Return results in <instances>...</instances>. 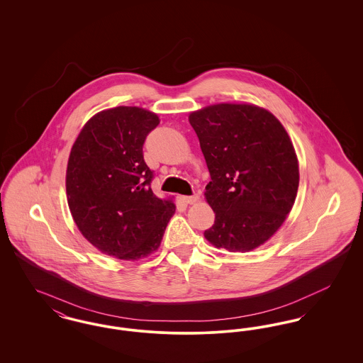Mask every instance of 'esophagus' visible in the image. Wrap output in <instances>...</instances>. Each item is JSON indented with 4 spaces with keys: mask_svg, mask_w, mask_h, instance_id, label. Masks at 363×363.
Wrapping results in <instances>:
<instances>
[{
    "mask_svg": "<svg viewBox=\"0 0 363 363\" xmlns=\"http://www.w3.org/2000/svg\"><path fill=\"white\" fill-rule=\"evenodd\" d=\"M182 200H184L186 204H196V203L200 200V197H199L197 194H193V196H185V197H182Z\"/></svg>",
    "mask_w": 363,
    "mask_h": 363,
    "instance_id": "obj_1",
    "label": "esophagus"
}]
</instances>
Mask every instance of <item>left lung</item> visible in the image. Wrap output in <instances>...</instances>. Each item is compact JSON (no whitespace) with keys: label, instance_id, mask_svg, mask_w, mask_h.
<instances>
[{"label":"left lung","instance_id":"obj_1","mask_svg":"<svg viewBox=\"0 0 363 363\" xmlns=\"http://www.w3.org/2000/svg\"><path fill=\"white\" fill-rule=\"evenodd\" d=\"M189 122L211 174L204 196L215 223L206 240L234 253L259 247L295 203L299 166L291 138L256 104H209L191 111Z\"/></svg>","mask_w":363,"mask_h":363}]
</instances>
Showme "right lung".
Wrapping results in <instances>:
<instances>
[{
    "label": "right lung",
    "mask_w": 363,
    "mask_h": 363,
    "mask_svg": "<svg viewBox=\"0 0 363 363\" xmlns=\"http://www.w3.org/2000/svg\"><path fill=\"white\" fill-rule=\"evenodd\" d=\"M159 122L138 106L102 110L72 145L65 179L70 213L86 241L107 256L148 257L175 212L173 199L154 194L143 156L144 140Z\"/></svg>",
    "instance_id": "add662e5"
}]
</instances>
